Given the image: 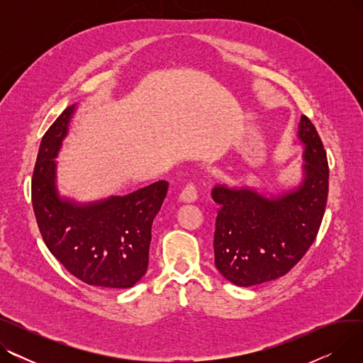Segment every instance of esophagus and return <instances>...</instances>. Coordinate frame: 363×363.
<instances>
[{
	"mask_svg": "<svg viewBox=\"0 0 363 363\" xmlns=\"http://www.w3.org/2000/svg\"><path fill=\"white\" fill-rule=\"evenodd\" d=\"M179 199L185 203H193L197 200V184L196 181H189L179 194Z\"/></svg>",
	"mask_w": 363,
	"mask_h": 363,
	"instance_id": "34e87169",
	"label": "esophagus"
}]
</instances>
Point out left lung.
I'll return each instance as SVG.
<instances>
[{
  "mask_svg": "<svg viewBox=\"0 0 363 363\" xmlns=\"http://www.w3.org/2000/svg\"><path fill=\"white\" fill-rule=\"evenodd\" d=\"M298 137L306 145L304 179L294 191L266 199L247 188L215 186L219 204L213 238L218 271L240 287L290 272L313 244L328 199V160L318 130L301 116Z\"/></svg>",
  "mask_w": 363,
  "mask_h": 363,
  "instance_id": "8db88e82",
  "label": "left lung"
}]
</instances>
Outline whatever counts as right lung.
<instances>
[{"mask_svg":"<svg viewBox=\"0 0 363 363\" xmlns=\"http://www.w3.org/2000/svg\"><path fill=\"white\" fill-rule=\"evenodd\" d=\"M74 106L44 133L32 177V206L51 255L78 279L94 287L129 289L148 268L151 225L169 184L157 181L123 197L89 206L60 200L55 163Z\"/></svg>","mask_w":363,"mask_h":363,"instance_id":"add662e5","label":"right lung"}]
</instances>
